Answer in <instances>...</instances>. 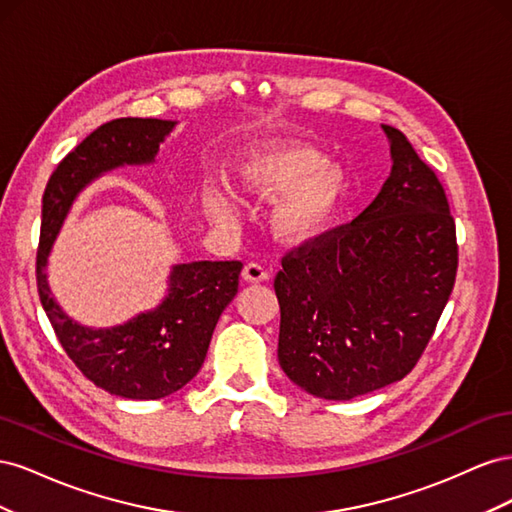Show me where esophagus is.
I'll return each instance as SVG.
<instances>
[{
	"instance_id": "1",
	"label": "esophagus",
	"mask_w": 512,
	"mask_h": 512,
	"mask_svg": "<svg viewBox=\"0 0 512 512\" xmlns=\"http://www.w3.org/2000/svg\"><path fill=\"white\" fill-rule=\"evenodd\" d=\"M271 277V273L260 265V262H247L243 267V280L245 282H267Z\"/></svg>"
}]
</instances>
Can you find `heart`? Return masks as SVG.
Segmentation results:
<instances>
[{
	"label": "heart",
	"mask_w": 512,
	"mask_h": 512,
	"mask_svg": "<svg viewBox=\"0 0 512 512\" xmlns=\"http://www.w3.org/2000/svg\"><path fill=\"white\" fill-rule=\"evenodd\" d=\"M243 183L260 196L286 194L273 213L275 230L288 241H303L329 222L344 192V173L312 149L280 147L256 153L243 168ZM209 207L218 218L232 215L224 194H213Z\"/></svg>",
	"instance_id": "b5f03b06"
}]
</instances>
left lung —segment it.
<instances>
[{
	"label": "left lung",
	"mask_w": 512,
	"mask_h": 512,
	"mask_svg": "<svg viewBox=\"0 0 512 512\" xmlns=\"http://www.w3.org/2000/svg\"><path fill=\"white\" fill-rule=\"evenodd\" d=\"M393 168L359 218L301 243L275 275L277 359L303 391L344 401L406 378L451 297L459 247L436 173L397 128Z\"/></svg>",
	"instance_id": "8db88e82"
}]
</instances>
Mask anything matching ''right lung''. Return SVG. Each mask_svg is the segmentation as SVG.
I'll list each match as a JSON object with an SVG mask.
<instances>
[{
	"label": "right lung",
	"mask_w": 512,
	"mask_h": 512,
	"mask_svg": "<svg viewBox=\"0 0 512 512\" xmlns=\"http://www.w3.org/2000/svg\"><path fill=\"white\" fill-rule=\"evenodd\" d=\"M175 121L121 117L102 123L57 164L42 196L36 256L38 294L61 348L81 374L111 395L160 399L179 391L203 367L215 324L239 288V260H198L170 273L168 297L113 329H89L66 316L46 284V258L74 198L102 173L156 160Z\"/></svg>",
	"instance_id": "add662e5"
}]
</instances>
